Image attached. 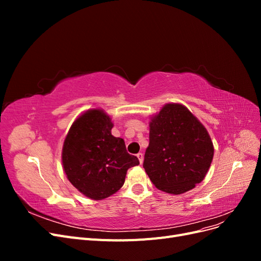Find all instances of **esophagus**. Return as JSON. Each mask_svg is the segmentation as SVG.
Here are the masks:
<instances>
[{
	"label": "esophagus",
	"mask_w": 261,
	"mask_h": 261,
	"mask_svg": "<svg viewBox=\"0 0 261 261\" xmlns=\"http://www.w3.org/2000/svg\"><path fill=\"white\" fill-rule=\"evenodd\" d=\"M137 158H138V160H139L140 164L143 163V161H144V154L141 153V152H139V153H137Z\"/></svg>",
	"instance_id": "1"
}]
</instances>
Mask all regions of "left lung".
Instances as JSON below:
<instances>
[{"instance_id":"8db88e82","label":"left lung","mask_w":261,"mask_h":261,"mask_svg":"<svg viewBox=\"0 0 261 261\" xmlns=\"http://www.w3.org/2000/svg\"><path fill=\"white\" fill-rule=\"evenodd\" d=\"M213 158L207 129L189 110L169 103L151 118L144 169L160 191L179 195L206 176Z\"/></svg>"}]
</instances>
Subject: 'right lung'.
<instances>
[{"label": "right lung", "mask_w": 261, "mask_h": 261, "mask_svg": "<svg viewBox=\"0 0 261 261\" xmlns=\"http://www.w3.org/2000/svg\"><path fill=\"white\" fill-rule=\"evenodd\" d=\"M113 123L102 110H89L73 123L62 151L68 180L85 196L105 199L120 189L126 172L139 164L124 140L111 134Z\"/></svg>", "instance_id": "1"}]
</instances>
